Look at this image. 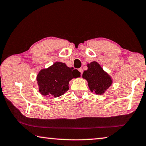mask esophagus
<instances>
[{
  "mask_svg": "<svg viewBox=\"0 0 146 146\" xmlns=\"http://www.w3.org/2000/svg\"><path fill=\"white\" fill-rule=\"evenodd\" d=\"M78 71H79V72L81 73V75L82 74V72H83V69H82V68H79L78 69Z\"/></svg>",
  "mask_w": 146,
  "mask_h": 146,
  "instance_id": "esophagus-1",
  "label": "esophagus"
}]
</instances>
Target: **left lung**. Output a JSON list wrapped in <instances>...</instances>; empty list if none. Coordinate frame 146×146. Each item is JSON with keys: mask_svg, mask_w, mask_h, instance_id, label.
<instances>
[{"mask_svg": "<svg viewBox=\"0 0 146 146\" xmlns=\"http://www.w3.org/2000/svg\"><path fill=\"white\" fill-rule=\"evenodd\" d=\"M87 67L88 69L82 74V78L87 80L90 91L97 95H103L112 85V78L97 62L88 64Z\"/></svg>", "mask_w": 146, "mask_h": 146, "instance_id": "left-lung-1", "label": "left lung"}]
</instances>
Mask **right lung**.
Here are the masks:
<instances>
[{"instance_id":"obj_1","label":"right lung","mask_w":146,"mask_h":146,"mask_svg":"<svg viewBox=\"0 0 146 146\" xmlns=\"http://www.w3.org/2000/svg\"><path fill=\"white\" fill-rule=\"evenodd\" d=\"M80 77V73L77 69L69 68L62 62H56L48 68L41 69L36 80L41 95L58 98L69 90V83L71 79Z\"/></svg>"}]
</instances>
